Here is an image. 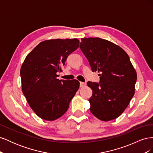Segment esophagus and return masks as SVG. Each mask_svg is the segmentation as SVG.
Instances as JSON below:
<instances>
[{"label": "esophagus", "mask_w": 153, "mask_h": 153, "mask_svg": "<svg viewBox=\"0 0 153 153\" xmlns=\"http://www.w3.org/2000/svg\"><path fill=\"white\" fill-rule=\"evenodd\" d=\"M80 87H85L86 86V83H85V82H80Z\"/></svg>", "instance_id": "34e87169"}]
</instances>
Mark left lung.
I'll return each mask as SVG.
<instances>
[{"label": "left lung", "instance_id": "1", "mask_svg": "<svg viewBox=\"0 0 153 153\" xmlns=\"http://www.w3.org/2000/svg\"><path fill=\"white\" fill-rule=\"evenodd\" d=\"M80 48L100 82H88L92 90L90 111L103 121L117 118L135 94L137 75L130 59L119 46L99 38H82Z\"/></svg>", "mask_w": 153, "mask_h": 153}]
</instances>
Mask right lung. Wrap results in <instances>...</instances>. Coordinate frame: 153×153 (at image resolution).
<instances>
[{"label":"right lung","instance_id":"1","mask_svg":"<svg viewBox=\"0 0 153 153\" xmlns=\"http://www.w3.org/2000/svg\"><path fill=\"white\" fill-rule=\"evenodd\" d=\"M78 39H48L39 43L27 55L20 69L22 89L38 117L52 121L66 112L80 87L77 80H60L69 54L79 47Z\"/></svg>","mask_w":153,"mask_h":153}]
</instances>
